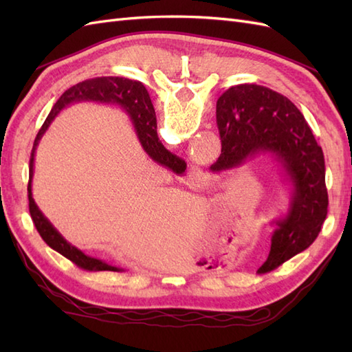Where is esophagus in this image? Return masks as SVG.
Segmentation results:
<instances>
[{
    "label": "esophagus",
    "mask_w": 352,
    "mask_h": 352,
    "mask_svg": "<svg viewBox=\"0 0 352 352\" xmlns=\"http://www.w3.org/2000/svg\"><path fill=\"white\" fill-rule=\"evenodd\" d=\"M197 175H198V174H197ZM197 180H199V178H197Z\"/></svg>",
    "instance_id": "34e87169"
}]
</instances>
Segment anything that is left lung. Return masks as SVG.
Wrapping results in <instances>:
<instances>
[{"label":"left lung","mask_w":352,"mask_h":352,"mask_svg":"<svg viewBox=\"0 0 352 352\" xmlns=\"http://www.w3.org/2000/svg\"><path fill=\"white\" fill-rule=\"evenodd\" d=\"M221 155L214 172L241 166L257 154H271L290 182V204L275 221L271 251L258 274L271 272L315 242L327 218L328 192L322 148L302 113L286 96L258 85H239L216 102Z\"/></svg>","instance_id":"obj_1"}]
</instances>
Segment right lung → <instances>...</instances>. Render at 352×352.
Listing matches in <instances>:
<instances>
[{"label":"right lung","instance_id":"right-lung-1","mask_svg":"<svg viewBox=\"0 0 352 352\" xmlns=\"http://www.w3.org/2000/svg\"><path fill=\"white\" fill-rule=\"evenodd\" d=\"M80 101H98V102H109V104H118L121 106L126 113H129L131 122L136 129V134L140 140L142 146H144L148 155L157 163L163 164L169 169H172L177 174H182L186 169V163L178 159L177 155L169 153L166 148L162 145V142L157 136V119L155 111L153 107L151 98L146 87L136 80H129L124 77H96L91 80H85L81 83L69 87L60 98L57 100L54 107L51 109L48 118L45 119L42 129L37 133L34 139V145L32 149V157H30V175H28V208L30 214H32L33 223L36 230L39 231L41 237L45 241L50 248L57 252H60L72 263H76L78 267L85 269V271H111L119 272L122 269L116 266L107 265L106 261L89 257L83 251H80L76 246H72L69 242H66L62 234L51 226V222L45 218L39 207L36 206L33 195H32V180H33V168H34V153L37 144L42 139L45 131L48 130L52 119L60 113V110L72 102Z\"/></svg>","mask_w":352,"mask_h":352}]
</instances>
